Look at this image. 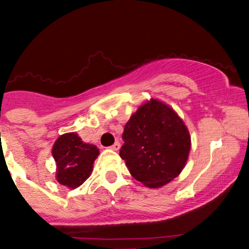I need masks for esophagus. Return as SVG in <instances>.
Listing matches in <instances>:
<instances>
[{
  "mask_svg": "<svg viewBox=\"0 0 249 249\" xmlns=\"http://www.w3.org/2000/svg\"><path fill=\"white\" fill-rule=\"evenodd\" d=\"M109 149H111V150H115V151H117V150L120 149V142H114V144H112L111 146L109 147Z\"/></svg>",
  "mask_w": 249,
  "mask_h": 249,
  "instance_id": "34e87169",
  "label": "esophagus"
}]
</instances>
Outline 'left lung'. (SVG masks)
<instances>
[{"mask_svg": "<svg viewBox=\"0 0 249 249\" xmlns=\"http://www.w3.org/2000/svg\"><path fill=\"white\" fill-rule=\"evenodd\" d=\"M120 156L133 178L160 188L180 174L190 152V134L173 109L156 99L142 104L124 125Z\"/></svg>", "mask_w": 249, "mask_h": 249, "instance_id": "obj_1", "label": "left lung"}]
</instances>
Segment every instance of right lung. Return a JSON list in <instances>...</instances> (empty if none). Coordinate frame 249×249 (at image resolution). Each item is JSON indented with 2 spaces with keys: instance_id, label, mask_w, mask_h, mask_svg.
Instances as JSON below:
<instances>
[{
  "instance_id": "1",
  "label": "right lung",
  "mask_w": 249,
  "mask_h": 249,
  "mask_svg": "<svg viewBox=\"0 0 249 249\" xmlns=\"http://www.w3.org/2000/svg\"><path fill=\"white\" fill-rule=\"evenodd\" d=\"M52 154L56 162V180L75 189L90 176L99 149L83 142L76 133H66L55 140Z\"/></svg>"
}]
</instances>
